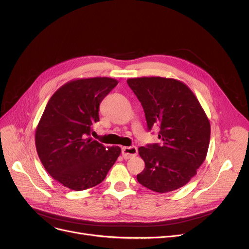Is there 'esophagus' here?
Returning <instances> with one entry per match:
<instances>
[{
    "instance_id": "1",
    "label": "esophagus",
    "mask_w": 249,
    "mask_h": 249,
    "mask_svg": "<svg viewBox=\"0 0 249 249\" xmlns=\"http://www.w3.org/2000/svg\"><path fill=\"white\" fill-rule=\"evenodd\" d=\"M122 155L125 160H129L137 155V147L135 146H129L122 148Z\"/></svg>"
}]
</instances>
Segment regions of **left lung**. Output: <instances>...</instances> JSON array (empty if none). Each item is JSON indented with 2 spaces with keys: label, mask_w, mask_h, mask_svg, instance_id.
I'll return each instance as SVG.
<instances>
[{
  "label": "left lung",
  "mask_w": 249,
  "mask_h": 249,
  "mask_svg": "<svg viewBox=\"0 0 249 249\" xmlns=\"http://www.w3.org/2000/svg\"><path fill=\"white\" fill-rule=\"evenodd\" d=\"M127 84L142 105L148 130L160 128V144L138 148L145 167L137 180L158 193L184 187L206 160L210 143V121L199 100L176 78L133 77Z\"/></svg>",
  "instance_id": "left-lung-1"
}]
</instances>
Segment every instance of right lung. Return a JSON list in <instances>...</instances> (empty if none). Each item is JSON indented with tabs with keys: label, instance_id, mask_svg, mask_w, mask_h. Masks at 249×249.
<instances>
[{
	"label": "right lung",
	"instance_id": "right-lung-1",
	"mask_svg": "<svg viewBox=\"0 0 249 249\" xmlns=\"http://www.w3.org/2000/svg\"><path fill=\"white\" fill-rule=\"evenodd\" d=\"M112 77L76 78L49 99L35 131V145L44 168L55 180L74 191L96 187L121 153L89 135L100 120L102 100L117 86Z\"/></svg>",
	"mask_w": 249,
	"mask_h": 249
}]
</instances>
